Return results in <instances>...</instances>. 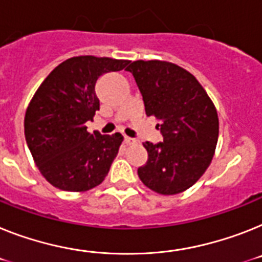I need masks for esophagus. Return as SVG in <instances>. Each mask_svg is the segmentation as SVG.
Returning <instances> with one entry per match:
<instances>
[{"instance_id":"obj_1","label":"esophagus","mask_w":262,"mask_h":262,"mask_svg":"<svg viewBox=\"0 0 262 262\" xmlns=\"http://www.w3.org/2000/svg\"><path fill=\"white\" fill-rule=\"evenodd\" d=\"M124 144L125 145H133V144H136V140H135V138L127 137V136H125V137H124Z\"/></svg>"}]
</instances>
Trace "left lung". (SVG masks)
<instances>
[{
  "mask_svg": "<svg viewBox=\"0 0 262 262\" xmlns=\"http://www.w3.org/2000/svg\"><path fill=\"white\" fill-rule=\"evenodd\" d=\"M135 77L146 116H155L162 142L145 141L148 161L138 177L160 194H177L195 184L212 161L219 140L216 107L195 77L165 61H135Z\"/></svg>",
  "mask_w": 262,
  "mask_h": 262,
  "instance_id": "1",
  "label": "left lung"
}]
</instances>
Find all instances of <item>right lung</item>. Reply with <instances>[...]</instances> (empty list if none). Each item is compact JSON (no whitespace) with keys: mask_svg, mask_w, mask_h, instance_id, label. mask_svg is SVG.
<instances>
[{"mask_svg":"<svg viewBox=\"0 0 262 262\" xmlns=\"http://www.w3.org/2000/svg\"><path fill=\"white\" fill-rule=\"evenodd\" d=\"M127 63L107 57H73L53 70L32 98L25 114L26 144L53 186L82 192L106 177L124 137L89 133L85 124L100 109V77Z\"/></svg>","mask_w":262,"mask_h":262,"instance_id":"1","label":"right lung"}]
</instances>
